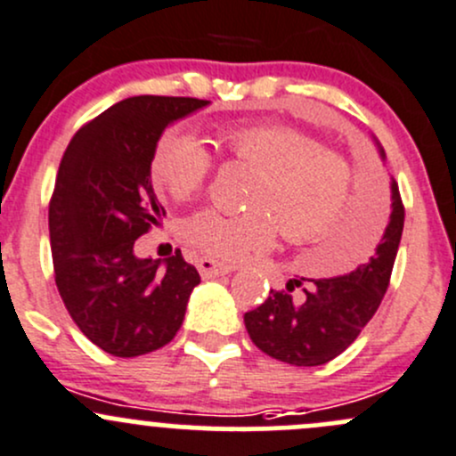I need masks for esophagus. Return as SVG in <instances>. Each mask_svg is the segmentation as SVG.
<instances>
[{
	"label": "esophagus",
	"mask_w": 456,
	"mask_h": 456,
	"mask_svg": "<svg viewBox=\"0 0 456 456\" xmlns=\"http://www.w3.org/2000/svg\"><path fill=\"white\" fill-rule=\"evenodd\" d=\"M233 269H236V266L223 265V262L214 260V257H200V260H199V271H200L202 278H216V275H227V273H232Z\"/></svg>",
	"instance_id": "obj_1"
}]
</instances>
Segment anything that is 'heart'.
<instances>
[{"label": "heart", "mask_w": 456, "mask_h": 456, "mask_svg": "<svg viewBox=\"0 0 456 456\" xmlns=\"http://www.w3.org/2000/svg\"><path fill=\"white\" fill-rule=\"evenodd\" d=\"M220 142L236 159L260 167L245 211L207 207L181 224V236L202 256L242 260L265 251L278 233L314 240L338 224L348 205L353 169L339 151L284 123L229 126ZM214 154L190 127H169L150 160L151 181L176 200L190 199L209 181Z\"/></svg>", "instance_id": "obj_1"}]
</instances>
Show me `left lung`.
I'll list each match as a JSON object with an SVG mask.
<instances>
[{"mask_svg": "<svg viewBox=\"0 0 456 456\" xmlns=\"http://www.w3.org/2000/svg\"><path fill=\"white\" fill-rule=\"evenodd\" d=\"M381 159H386L379 145ZM403 232V202L395 178L390 181V216L372 254L355 271L338 278L309 280L305 296L293 297L302 280H289L284 291L249 314L245 326L251 342L269 357L293 366H320L346 351L362 333L388 289Z\"/></svg>", "mask_w": 456, "mask_h": 456, "instance_id": "left-lung-1", "label": "left lung"}]
</instances>
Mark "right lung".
Here are the masks:
<instances>
[{
	"label": "right lung",
	"instance_id": "right-lung-1",
	"mask_svg": "<svg viewBox=\"0 0 456 456\" xmlns=\"http://www.w3.org/2000/svg\"><path fill=\"white\" fill-rule=\"evenodd\" d=\"M190 96H132L86 123L63 151L50 199L54 282L81 333L114 357L174 339L200 275L181 249L136 257L134 242L165 209L150 160L165 127L205 108Z\"/></svg>",
	"mask_w": 456,
	"mask_h": 456
}]
</instances>
